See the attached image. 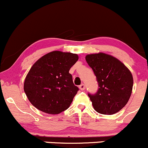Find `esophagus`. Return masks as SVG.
<instances>
[{
	"mask_svg": "<svg viewBox=\"0 0 148 148\" xmlns=\"http://www.w3.org/2000/svg\"><path fill=\"white\" fill-rule=\"evenodd\" d=\"M79 88L81 90H84L85 89V85L84 84H81V85H79Z\"/></svg>",
	"mask_w": 148,
	"mask_h": 148,
	"instance_id": "obj_1",
	"label": "esophagus"
}]
</instances>
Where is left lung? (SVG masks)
<instances>
[{
  "label": "left lung",
  "instance_id": "left-lung-1",
  "mask_svg": "<svg viewBox=\"0 0 148 148\" xmlns=\"http://www.w3.org/2000/svg\"><path fill=\"white\" fill-rule=\"evenodd\" d=\"M85 60L99 87L95 94H88L94 109L102 114L118 112L127 104L132 91L130 71L119 59L105 53L88 54Z\"/></svg>",
  "mask_w": 148,
  "mask_h": 148
}]
</instances>
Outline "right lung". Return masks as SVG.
<instances>
[{"instance_id": "obj_1", "label": "right lung", "mask_w": 148, "mask_h": 148, "mask_svg": "<svg viewBox=\"0 0 148 148\" xmlns=\"http://www.w3.org/2000/svg\"><path fill=\"white\" fill-rule=\"evenodd\" d=\"M79 60L77 54L53 51L32 65L24 82V91L37 109L57 114L70 106L79 91L69 71Z\"/></svg>"}]
</instances>
